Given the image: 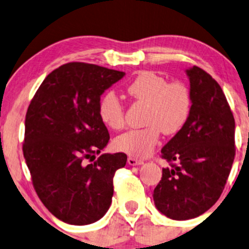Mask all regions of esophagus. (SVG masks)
I'll use <instances>...</instances> for the list:
<instances>
[{
    "instance_id": "34e87169",
    "label": "esophagus",
    "mask_w": 249,
    "mask_h": 249,
    "mask_svg": "<svg viewBox=\"0 0 249 249\" xmlns=\"http://www.w3.org/2000/svg\"><path fill=\"white\" fill-rule=\"evenodd\" d=\"M127 162H129V165H131V166H136V165L143 164L142 160L137 159V158H135V157H129V159H127Z\"/></svg>"
}]
</instances>
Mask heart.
<instances>
[{"label":"heart","instance_id":"obj_1","mask_svg":"<svg viewBox=\"0 0 249 249\" xmlns=\"http://www.w3.org/2000/svg\"><path fill=\"white\" fill-rule=\"evenodd\" d=\"M126 92L132 100L147 106L143 118L145 126L118 136L114 144L120 152L137 158L148 157L159 143L161 132L167 136L178 134L189 119L192 94L187 84L179 80L167 82L155 72L143 71L130 80ZM99 115L113 130L122 129L125 124L124 106L112 91L100 99Z\"/></svg>","mask_w":249,"mask_h":249}]
</instances>
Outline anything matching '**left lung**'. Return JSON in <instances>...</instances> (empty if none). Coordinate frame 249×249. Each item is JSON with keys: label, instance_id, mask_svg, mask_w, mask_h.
Returning <instances> with one entry per match:
<instances>
[{"label": "left lung", "instance_id": "left-lung-1", "mask_svg": "<svg viewBox=\"0 0 249 249\" xmlns=\"http://www.w3.org/2000/svg\"><path fill=\"white\" fill-rule=\"evenodd\" d=\"M192 110L162 147L170 164L153 192L158 210L175 220L199 217L222 195L235 158V119L220 85L197 66L187 70Z\"/></svg>", "mask_w": 249, "mask_h": 249}]
</instances>
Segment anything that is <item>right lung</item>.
Wrapping results in <instances>:
<instances>
[{
	"label": "right lung",
	"instance_id": "1",
	"mask_svg": "<svg viewBox=\"0 0 249 249\" xmlns=\"http://www.w3.org/2000/svg\"><path fill=\"white\" fill-rule=\"evenodd\" d=\"M124 74L94 64L69 62L48 74L30 102L25 161L39 200L62 222L91 224L108 211L113 177L127 157L105 153L95 160L109 141L99 102Z\"/></svg>",
	"mask_w": 249,
	"mask_h": 249
}]
</instances>
